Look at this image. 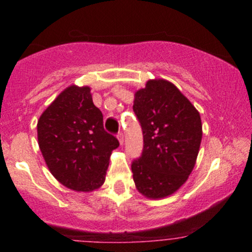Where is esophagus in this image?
Masks as SVG:
<instances>
[{"label": "esophagus", "mask_w": 252, "mask_h": 252, "mask_svg": "<svg viewBox=\"0 0 252 252\" xmlns=\"http://www.w3.org/2000/svg\"><path fill=\"white\" fill-rule=\"evenodd\" d=\"M118 141H119V144H121V145L124 144V135L122 133L118 134Z\"/></svg>", "instance_id": "34e87169"}]
</instances>
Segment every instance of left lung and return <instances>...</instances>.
<instances>
[{"label": "left lung", "instance_id": "left-lung-1", "mask_svg": "<svg viewBox=\"0 0 252 252\" xmlns=\"http://www.w3.org/2000/svg\"><path fill=\"white\" fill-rule=\"evenodd\" d=\"M144 150L131 163L135 187L147 199L173 195L191 174L202 139L200 113L166 79L147 80L134 95Z\"/></svg>", "mask_w": 252, "mask_h": 252}]
</instances>
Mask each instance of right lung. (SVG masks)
<instances>
[{
	"label": "right lung",
	"instance_id": "right-lung-1",
	"mask_svg": "<svg viewBox=\"0 0 252 252\" xmlns=\"http://www.w3.org/2000/svg\"><path fill=\"white\" fill-rule=\"evenodd\" d=\"M90 91L89 86H68L37 121V141L51 174L83 192L102 187L112 151L119 146L103 128Z\"/></svg>",
	"mask_w": 252,
	"mask_h": 252
}]
</instances>
